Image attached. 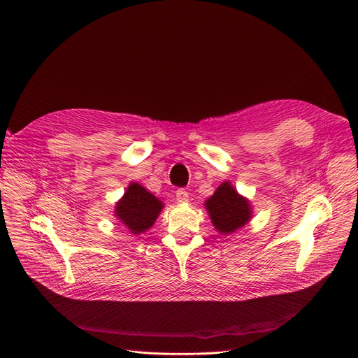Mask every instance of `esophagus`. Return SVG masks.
<instances>
[{"label": "esophagus", "instance_id": "esophagus-1", "mask_svg": "<svg viewBox=\"0 0 358 358\" xmlns=\"http://www.w3.org/2000/svg\"><path fill=\"white\" fill-rule=\"evenodd\" d=\"M176 197H177L178 201H187L189 200V193L185 189H178L176 192Z\"/></svg>", "mask_w": 358, "mask_h": 358}]
</instances>
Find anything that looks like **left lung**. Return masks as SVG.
Returning a JSON list of instances; mask_svg holds the SVG:
<instances>
[{
  "label": "left lung",
  "mask_w": 358,
  "mask_h": 358,
  "mask_svg": "<svg viewBox=\"0 0 358 358\" xmlns=\"http://www.w3.org/2000/svg\"><path fill=\"white\" fill-rule=\"evenodd\" d=\"M206 209L215 228L221 234H231L244 227L252 216L248 201L228 181L222 182L213 196L206 200Z\"/></svg>",
  "instance_id": "8db88e82"
}]
</instances>
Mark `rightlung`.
Wrapping results in <instances>:
<instances>
[{
	"label": "right lung",
	"mask_w": 358,
	"mask_h": 358,
	"mask_svg": "<svg viewBox=\"0 0 358 358\" xmlns=\"http://www.w3.org/2000/svg\"><path fill=\"white\" fill-rule=\"evenodd\" d=\"M162 209V201L146 192L141 184L131 182L124 197L117 203L115 213L133 234L150 228Z\"/></svg>",
	"instance_id": "right-lung-1"
}]
</instances>
